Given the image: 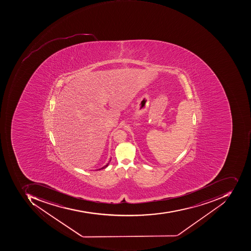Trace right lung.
Masks as SVG:
<instances>
[{
    "label": "right lung",
    "mask_w": 251,
    "mask_h": 251,
    "mask_svg": "<svg viewBox=\"0 0 251 251\" xmlns=\"http://www.w3.org/2000/svg\"><path fill=\"white\" fill-rule=\"evenodd\" d=\"M110 161H111V160H110V161H108V163H107V164H105V165L104 166V167H102V168H100V169H99L98 171H100V170H102V169H105V167H108V164H109Z\"/></svg>",
    "instance_id": "1"
}]
</instances>
